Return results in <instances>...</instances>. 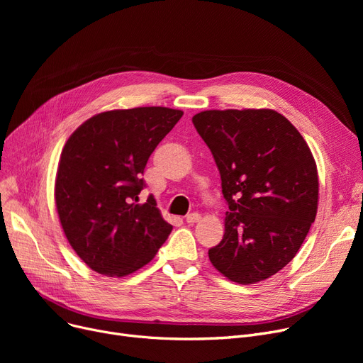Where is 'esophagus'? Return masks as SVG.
I'll use <instances>...</instances> for the list:
<instances>
[{
  "label": "esophagus",
  "mask_w": 363,
  "mask_h": 363,
  "mask_svg": "<svg viewBox=\"0 0 363 363\" xmlns=\"http://www.w3.org/2000/svg\"><path fill=\"white\" fill-rule=\"evenodd\" d=\"M185 220H186V223H197V222H200L201 220V216L199 215V213H189V215H186V218H185Z\"/></svg>",
  "instance_id": "34e87169"
}]
</instances>
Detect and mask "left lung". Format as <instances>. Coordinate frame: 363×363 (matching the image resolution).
Instances as JSON below:
<instances>
[{
  "label": "left lung",
  "mask_w": 363,
  "mask_h": 363,
  "mask_svg": "<svg viewBox=\"0 0 363 363\" xmlns=\"http://www.w3.org/2000/svg\"><path fill=\"white\" fill-rule=\"evenodd\" d=\"M193 123L211 148L230 207L215 268L238 284L275 275L297 255L318 211V170L309 145L269 108L206 110Z\"/></svg>",
  "instance_id": "8db88e82"
}]
</instances>
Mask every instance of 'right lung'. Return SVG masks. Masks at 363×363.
Returning a JSON list of instances; mask_svg holds the SVG:
<instances>
[{"label": "right lung", "instance_id": "add662e5", "mask_svg": "<svg viewBox=\"0 0 363 363\" xmlns=\"http://www.w3.org/2000/svg\"><path fill=\"white\" fill-rule=\"evenodd\" d=\"M184 111L137 107L95 114L76 129L60 156L55 207L65 235L88 266L125 277L156 256L172 225L151 194L140 204L148 157Z\"/></svg>", "mask_w": 363, "mask_h": 363}]
</instances>
